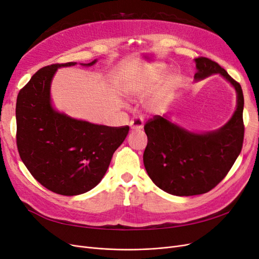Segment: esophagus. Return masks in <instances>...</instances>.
I'll list each match as a JSON object with an SVG mask.
<instances>
[{
	"instance_id": "obj_1",
	"label": "esophagus",
	"mask_w": 259,
	"mask_h": 259,
	"mask_svg": "<svg viewBox=\"0 0 259 259\" xmlns=\"http://www.w3.org/2000/svg\"><path fill=\"white\" fill-rule=\"evenodd\" d=\"M130 126L132 130H142L144 127L143 117L136 116L134 119H132L130 122Z\"/></svg>"
}]
</instances>
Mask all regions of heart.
<instances>
[{
  "label": "heart",
  "mask_w": 259,
  "mask_h": 259,
  "mask_svg": "<svg viewBox=\"0 0 259 259\" xmlns=\"http://www.w3.org/2000/svg\"><path fill=\"white\" fill-rule=\"evenodd\" d=\"M162 75L161 68L154 69H145L140 70L132 76L127 84V92L132 96L135 97H144L150 94L155 85L158 84L160 77ZM161 106L160 96H155L151 101V108L156 110Z\"/></svg>",
  "instance_id": "heart-1"
}]
</instances>
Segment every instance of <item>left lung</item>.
Listing matches in <instances>:
<instances>
[{
  "instance_id": "obj_1",
  "label": "left lung",
  "mask_w": 259,
  "mask_h": 259,
  "mask_svg": "<svg viewBox=\"0 0 259 259\" xmlns=\"http://www.w3.org/2000/svg\"><path fill=\"white\" fill-rule=\"evenodd\" d=\"M195 80L222 74L238 94V105L231 119L218 131L195 134L154 115L145 124L148 144L144 164L149 177L167 193L189 197L206 193L228 174L239 156L244 138V97L240 83L216 61L195 58Z\"/></svg>"
}]
</instances>
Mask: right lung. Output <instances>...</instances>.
<instances>
[{
	"instance_id": "right-lung-1",
	"label": "right lung",
	"mask_w": 259,
	"mask_h": 259,
	"mask_svg": "<svg viewBox=\"0 0 259 259\" xmlns=\"http://www.w3.org/2000/svg\"><path fill=\"white\" fill-rule=\"evenodd\" d=\"M75 64L40 69L20 90L16 103L20 159L38 183L61 195H77L96 187L130 131L127 125H97L54 110L50 93L53 76L58 68Z\"/></svg>"
}]
</instances>
